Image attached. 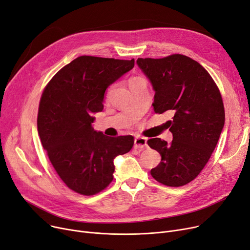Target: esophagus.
Segmentation results:
<instances>
[{
  "label": "esophagus",
  "mask_w": 250,
  "mask_h": 250,
  "mask_svg": "<svg viewBox=\"0 0 250 250\" xmlns=\"http://www.w3.org/2000/svg\"><path fill=\"white\" fill-rule=\"evenodd\" d=\"M134 147L137 149H145L147 147V140L145 137H135L134 139Z\"/></svg>",
  "instance_id": "1"
}]
</instances>
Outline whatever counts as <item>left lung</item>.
I'll return each instance as SVG.
<instances>
[{
	"label": "left lung",
	"mask_w": 250,
	"mask_h": 250,
	"mask_svg": "<svg viewBox=\"0 0 250 250\" xmlns=\"http://www.w3.org/2000/svg\"><path fill=\"white\" fill-rule=\"evenodd\" d=\"M136 64L156 92L154 112L173 116L166 123L173 134L171 144L161 138L147 140L162 157L150 174L164 185L183 186L205 168L219 141L225 124L220 90L203 66L180 54L138 58Z\"/></svg>",
	"instance_id": "8db88e82"
}]
</instances>
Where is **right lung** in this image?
Instances as JSON below:
<instances>
[{"mask_svg":"<svg viewBox=\"0 0 250 250\" xmlns=\"http://www.w3.org/2000/svg\"><path fill=\"white\" fill-rule=\"evenodd\" d=\"M134 67L132 60L81 56L64 66L45 86L38 131L63 182L82 195L99 193L113 180L116 157L132 148L131 135L111 137L92 127L104 109V91Z\"/></svg>","mask_w":250,"mask_h":250,"instance_id":"right-lung-1","label":"right lung"}]
</instances>
